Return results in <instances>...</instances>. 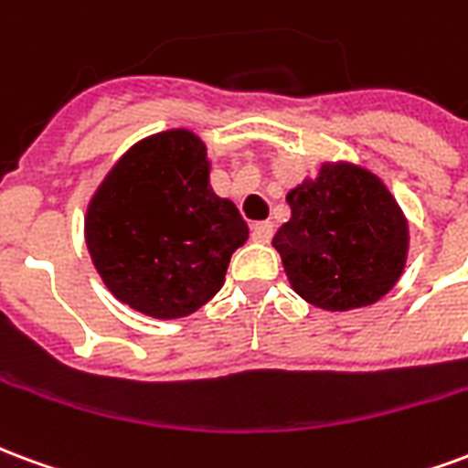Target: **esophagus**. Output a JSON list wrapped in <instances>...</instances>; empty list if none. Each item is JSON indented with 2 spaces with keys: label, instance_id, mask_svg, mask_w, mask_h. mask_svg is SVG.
I'll use <instances>...</instances> for the list:
<instances>
[{
  "label": "esophagus",
  "instance_id": "34e87169",
  "mask_svg": "<svg viewBox=\"0 0 468 468\" xmlns=\"http://www.w3.org/2000/svg\"><path fill=\"white\" fill-rule=\"evenodd\" d=\"M274 234V227L269 224V221H257V224H251V239L254 241H261V244H267L269 239Z\"/></svg>",
  "mask_w": 468,
  "mask_h": 468
}]
</instances>
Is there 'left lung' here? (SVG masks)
I'll return each instance as SVG.
<instances>
[{"instance_id":"obj_1","label":"left lung","mask_w":468,"mask_h":468,"mask_svg":"<svg viewBox=\"0 0 468 468\" xmlns=\"http://www.w3.org/2000/svg\"><path fill=\"white\" fill-rule=\"evenodd\" d=\"M286 201L292 219L271 244L296 294L326 312H349L391 292L407 264L409 224L377 174L322 164Z\"/></svg>"}]
</instances>
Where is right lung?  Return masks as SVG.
<instances>
[{
  "mask_svg": "<svg viewBox=\"0 0 468 468\" xmlns=\"http://www.w3.org/2000/svg\"><path fill=\"white\" fill-rule=\"evenodd\" d=\"M84 237L101 282L154 319L189 316L224 284L247 221L209 184L207 146L189 129L136 142L99 184Z\"/></svg>",
  "mask_w": 468,
  "mask_h": 468,
  "instance_id": "right-lung-1",
  "label": "right lung"
}]
</instances>
